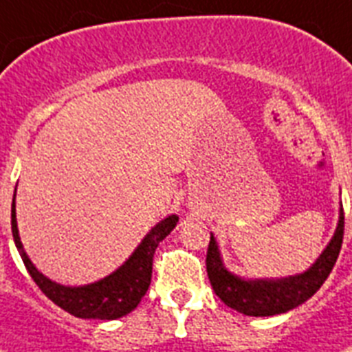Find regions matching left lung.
<instances>
[{
    "mask_svg": "<svg viewBox=\"0 0 352 352\" xmlns=\"http://www.w3.org/2000/svg\"><path fill=\"white\" fill-rule=\"evenodd\" d=\"M344 239V208L340 207L336 230L318 259L302 274L277 278H245L232 274L223 263L217 241L210 232L207 250V274L212 289L226 306L248 316L286 313L311 298L329 277Z\"/></svg>",
    "mask_w": 352,
    "mask_h": 352,
    "instance_id": "1",
    "label": "left lung"
}]
</instances>
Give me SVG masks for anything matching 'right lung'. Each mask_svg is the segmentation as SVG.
<instances>
[{"label":"right lung","instance_id":"obj_1","mask_svg":"<svg viewBox=\"0 0 352 352\" xmlns=\"http://www.w3.org/2000/svg\"><path fill=\"white\" fill-rule=\"evenodd\" d=\"M10 217H12V235L17 252L41 292L69 315L77 318H98V320H117L140 304L142 297L149 289L155 250L158 248L160 241H164L178 223L176 214H170L156 223L140 241V245L136 246L135 252L127 257L126 263L118 266L113 274L82 286H65L39 272L36 264L26 255L17 230L16 192H14Z\"/></svg>","mask_w":352,"mask_h":352}]
</instances>
